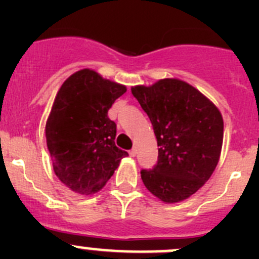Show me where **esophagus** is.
I'll return each instance as SVG.
<instances>
[{
  "mask_svg": "<svg viewBox=\"0 0 259 259\" xmlns=\"http://www.w3.org/2000/svg\"><path fill=\"white\" fill-rule=\"evenodd\" d=\"M137 153H138V151H137V148H133V149H132V150H130V151H129L130 156H135V155H137Z\"/></svg>",
  "mask_w": 259,
  "mask_h": 259,
  "instance_id": "34e87169",
  "label": "esophagus"
}]
</instances>
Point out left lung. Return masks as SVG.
Here are the masks:
<instances>
[{
    "mask_svg": "<svg viewBox=\"0 0 259 259\" xmlns=\"http://www.w3.org/2000/svg\"><path fill=\"white\" fill-rule=\"evenodd\" d=\"M158 142V163L142 170L146 189L164 203L194 194L210 178L223 144V117L198 89L179 79L132 88Z\"/></svg>",
    "mask_w": 259,
    "mask_h": 259,
    "instance_id": "8db88e82",
    "label": "left lung"
}]
</instances>
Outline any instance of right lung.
<instances>
[{
	"mask_svg": "<svg viewBox=\"0 0 259 259\" xmlns=\"http://www.w3.org/2000/svg\"><path fill=\"white\" fill-rule=\"evenodd\" d=\"M126 86L91 69L67 77L46 121V143L56 177L77 194L103 189L129 154L115 145L116 124L108 111Z\"/></svg>",
	"mask_w": 259,
	"mask_h": 259,
	"instance_id": "right-lung-1",
	"label": "right lung"
}]
</instances>
